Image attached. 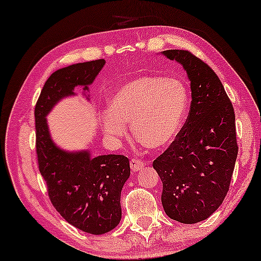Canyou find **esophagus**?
I'll return each mask as SVG.
<instances>
[{"mask_svg":"<svg viewBox=\"0 0 261 261\" xmlns=\"http://www.w3.org/2000/svg\"><path fill=\"white\" fill-rule=\"evenodd\" d=\"M130 168L132 171H139L144 168V162L139 158H132L130 161Z\"/></svg>","mask_w":261,"mask_h":261,"instance_id":"1","label":"esophagus"}]
</instances>
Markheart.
Instances as JSON below:
<instances>
[{"label": "heart", "mask_w": 261, "mask_h": 261, "mask_svg": "<svg viewBox=\"0 0 261 261\" xmlns=\"http://www.w3.org/2000/svg\"><path fill=\"white\" fill-rule=\"evenodd\" d=\"M190 93L176 77L141 76L114 93L109 111L103 115V129L110 137L125 135L131 123L134 137L152 150L173 143L186 118Z\"/></svg>", "instance_id": "heart-1"}]
</instances>
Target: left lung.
<instances>
[{
    "label": "left lung",
    "instance_id": "left-lung-1",
    "mask_svg": "<svg viewBox=\"0 0 261 261\" xmlns=\"http://www.w3.org/2000/svg\"><path fill=\"white\" fill-rule=\"evenodd\" d=\"M163 54L186 70L192 100L179 134L152 165L163 182L166 215L196 224L219 207L230 189L238 154L234 109L217 73L199 57L189 50Z\"/></svg>",
    "mask_w": 261,
    "mask_h": 261
}]
</instances>
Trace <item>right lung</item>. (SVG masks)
Here are the masks:
<instances>
[{"label":"right lung","mask_w":261,"mask_h":261,"mask_svg":"<svg viewBox=\"0 0 261 261\" xmlns=\"http://www.w3.org/2000/svg\"><path fill=\"white\" fill-rule=\"evenodd\" d=\"M106 64L96 60L57 70L44 83L35 107L38 170L49 199L57 212L79 230L103 234L114 230L122 218L120 192L130 176L129 159L123 154L91 158L89 151L67 152L54 144L45 116L77 85L88 90Z\"/></svg>","instance_id":"obj_1"}]
</instances>
